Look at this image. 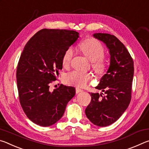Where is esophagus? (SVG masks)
I'll list each match as a JSON object with an SVG mask.
<instances>
[{"label": "esophagus", "mask_w": 149, "mask_h": 149, "mask_svg": "<svg viewBox=\"0 0 149 149\" xmlns=\"http://www.w3.org/2000/svg\"><path fill=\"white\" fill-rule=\"evenodd\" d=\"M82 91H83V90L79 89V87H76V88H75V92H76L77 94V93H80V92H82Z\"/></svg>", "instance_id": "34e87169"}]
</instances>
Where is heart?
Listing matches in <instances>:
<instances>
[{"label": "heart", "instance_id": "1", "mask_svg": "<svg viewBox=\"0 0 149 149\" xmlns=\"http://www.w3.org/2000/svg\"><path fill=\"white\" fill-rule=\"evenodd\" d=\"M79 49L91 61V66L94 71L99 75L104 74L107 69V62L104 57L105 50L101 42L97 39L90 37L81 42ZM74 55L73 47H70L65 50L62 60L63 66H69ZM93 79L92 74L79 71H73L65 77V81L68 84L81 87L86 86Z\"/></svg>", "mask_w": 149, "mask_h": 149}]
</instances>
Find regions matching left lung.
<instances>
[{"mask_svg": "<svg viewBox=\"0 0 149 149\" xmlns=\"http://www.w3.org/2000/svg\"><path fill=\"white\" fill-rule=\"evenodd\" d=\"M93 36L107 45L110 64L107 74L95 87L105 95L90 93L91 101L85 112L93 124L104 127L119 119L130 104L134 66L130 52L116 37L100 33Z\"/></svg>", "mask_w": 149, "mask_h": 149, "instance_id": "left-lung-1", "label": "left lung"}]
</instances>
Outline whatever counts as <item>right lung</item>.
Returning a JSON list of instances; mask_svg holds the SVG:
<instances>
[{"label":"right lung","mask_w":149,"mask_h":149,"mask_svg":"<svg viewBox=\"0 0 149 149\" xmlns=\"http://www.w3.org/2000/svg\"><path fill=\"white\" fill-rule=\"evenodd\" d=\"M79 33L67 29H42L27 42L16 70L19 100L27 117L47 127L62 117L74 97V87L60 84L53 91L50 85L62 69L64 52L76 41Z\"/></svg>","instance_id":"add662e5"}]
</instances>
